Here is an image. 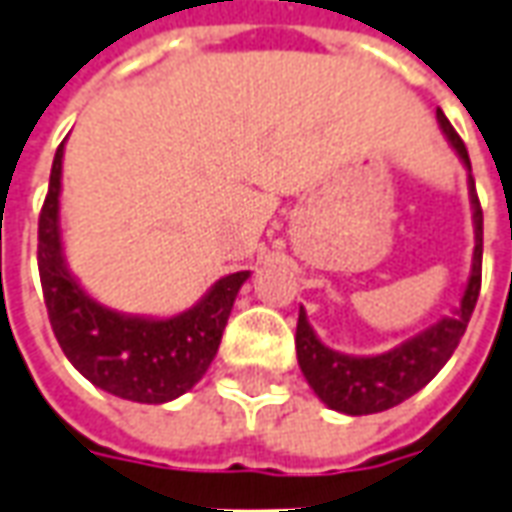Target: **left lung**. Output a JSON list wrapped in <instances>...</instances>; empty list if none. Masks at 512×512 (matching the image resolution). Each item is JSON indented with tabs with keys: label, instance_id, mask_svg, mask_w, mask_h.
Wrapping results in <instances>:
<instances>
[{
	"label": "left lung",
	"instance_id": "obj_1",
	"mask_svg": "<svg viewBox=\"0 0 512 512\" xmlns=\"http://www.w3.org/2000/svg\"><path fill=\"white\" fill-rule=\"evenodd\" d=\"M438 122L454 147V153L460 155V161L468 169V200H471V214H474V256H471V273L465 281L463 298L451 309V315L440 317L438 323H432L421 334L373 357H354V354H343L320 343L301 306L298 331H295L298 365L309 387L329 410L345 412V415H373L415 396L449 362L477 306L479 284H482V209H479L477 186L471 178V158H468L463 139L451 128L443 111H438Z\"/></svg>",
	"mask_w": 512,
	"mask_h": 512
}]
</instances>
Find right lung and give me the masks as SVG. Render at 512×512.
Returning <instances> with one entry per match:
<instances>
[{
    "instance_id": "add662e5",
    "label": "right lung",
    "mask_w": 512,
    "mask_h": 512,
    "mask_svg": "<svg viewBox=\"0 0 512 512\" xmlns=\"http://www.w3.org/2000/svg\"><path fill=\"white\" fill-rule=\"evenodd\" d=\"M63 144L49 172L38 220V273L49 323L63 354L94 387L139 404H167L192 390L211 359L250 270L222 276L186 312L172 317L128 315L91 298L63 256Z\"/></svg>"
}]
</instances>
